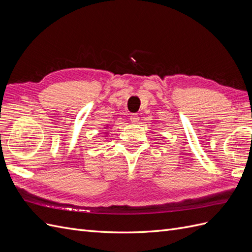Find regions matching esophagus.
I'll return each mask as SVG.
<instances>
[{
    "label": "esophagus",
    "instance_id": "34e87169",
    "mask_svg": "<svg viewBox=\"0 0 252 252\" xmlns=\"http://www.w3.org/2000/svg\"><path fill=\"white\" fill-rule=\"evenodd\" d=\"M130 121H131V123H133V124L139 123L140 119H139V116H138V114H136V113H132V114H130Z\"/></svg>",
    "mask_w": 252,
    "mask_h": 252
}]
</instances>
